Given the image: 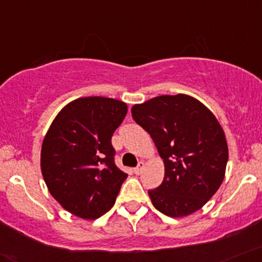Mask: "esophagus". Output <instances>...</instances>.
Wrapping results in <instances>:
<instances>
[{"instance_id":"1","label":"esophagus","mask_w":262,"mask_h":262,"mask_svg":"<svg viewBox=\"0 0 262 262\" xmlns=\"http://www.w3.org/2000/svg\"><path fill=\"white\" fill-rule=\"evenodd\" d=\"M144 166H145V163H144V161H140L139 165H137L136 168L134 169L135 174H141V171L144 170Z\"/></svg>"}]
</instances>
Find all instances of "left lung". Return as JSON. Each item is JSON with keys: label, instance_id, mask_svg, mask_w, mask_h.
I'll return each mask as SVG.
<instances>
[{"label": "left lung", "instance_id": "obj_1", "mask_svg": "<svg viewBox=\"0 0 262 262\" xmlns=\"http://www.w3.org/2000/svg\"><path fill=\"white\" fill-rule=\"evenodd\" d=\"M131 113L165 165L163 183L149 190L154 207L172 218L201 209L222 184L228 160L225 132L214 115L187 94L155 97L135 104Z\"/></svg>", "mask_w": 262, "mask_h": 262}]
</instances>
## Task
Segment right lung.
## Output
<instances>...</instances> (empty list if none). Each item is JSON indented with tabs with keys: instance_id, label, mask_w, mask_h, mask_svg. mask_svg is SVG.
Segmentation results:
<instances>
[{
	"instance_id": "add662e5",
	"label": "right lung",
	"mask_w": 262,
	"mask_h": 262,
	"mask_svg": "<svg viewBox=\"0 0 262 262\" xmlns=\"http://www.w3.org/2000/svg\"><path fill=\"white\" fill-rule=\"evenodd\" d=\"M127 104L84 97L67 104L42 141L41 172L60 206L83 220H96L115 204L127 174L116 166L112 135Z\"/></svg>"
}]
</instances>
